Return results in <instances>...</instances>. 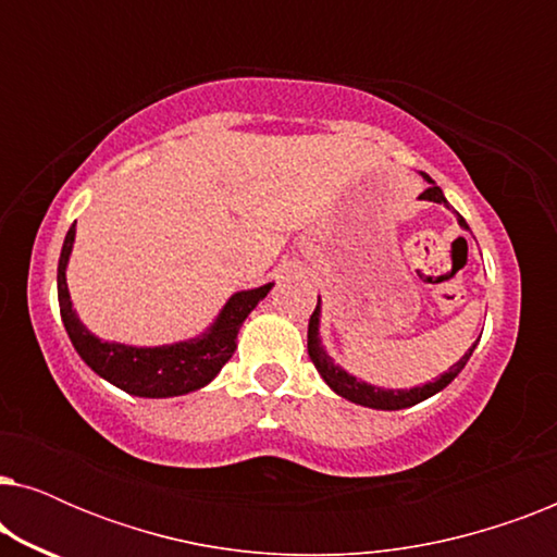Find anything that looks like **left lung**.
<instances>
[{"label":"left lung","instance_id":"1","mask_svg":"<svg viewBox=\"0 0 557 557\" xmlns=\"http://www.w3.org/2000/svg\"><path fill=\"white\" fill-rule=\"evenodd\" d=\"M425 180L433 182L429 174H425ZM421 197H423V200H431V202L448 205L444 193H441L436 185H431ZM456 215H459V212H456ZM459 225L467 227V231H469L467 220H463L461 215H459ZM307 337H309V345H307L309 347V357H311V362H314V368L319 370V375L324 377V383L330 385L334 393L342 395V398H347V400H352V403H360V406H368V408H380V410L410 408V406H416V403H421L425 398H431V395H436L438 391H444V387L451 383V380L463 370V364L469 362V357H471V352H474V347H476V345L471 347L469 352L463 355L461 360L454 364V368H448V372H444V375L436 380V383H429V385H423V387H410V391H385V387H372L368 383H360V380L352 377V375H347L345 370H339L337 364H334L330 357H326L322 345H319V301H317V309L311 311V317H309V334H307Z\"/></svg>","mask_w":557,"mask_h":557}]
</instances>
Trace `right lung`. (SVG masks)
Instances as JSON below:
<instances>
[{"mask_svg": "<svg viewBox=\"0 0 557 557\" xmlns=\"http://www.w3.org/2000/svg\"><path fill=\"white\" fill-rule=\"evenodd\" d=\"M73 240L75 225H71V231L65 235L63 253H60L58 263V301L67 337H71L75 352L83 357V362L90 370L121 387V391L141 395V398H170V395H185L208 385L238 347L235 339H238L240 324L256 309V304L271 292V284H265L261 288L235 294L225 304L215 326L202 339L182 342V345L172 347L111 345V342L94 337L73 311L71 294H67L65 284V265Z\"/></svg>", "mask_w": 557, "mask_h": 557, "instance_id": "1", "label": "right lung"}]
</instances>
